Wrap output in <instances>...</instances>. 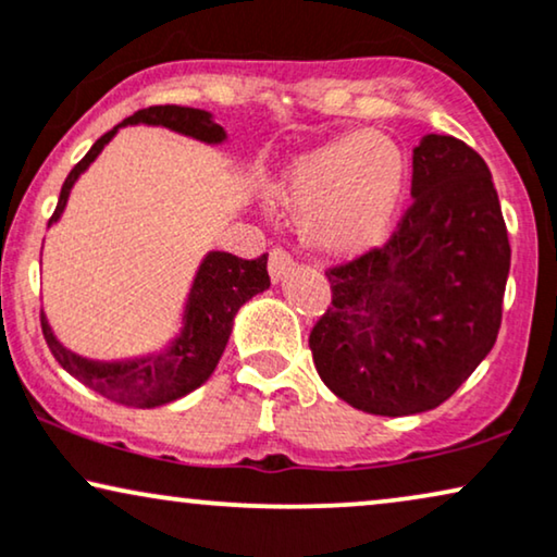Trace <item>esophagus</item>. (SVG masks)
Returning a JSON list of instances; mask_svg holds the SVG:
<instances>
[{"instance_id": "34e87169", "label": "esophagus", "mask_w": 557, "mask_h": 557, "mask_svg": "<svg viewBox=\"0 0 557 557\" xmlns=\"http://www.w3.org/2000/svg\"><path fill=\"white\" fill-rule=\"evenodd\" d=\"M267 270H270L272 283H283V280L287 277V272L293 270L290 255H287L285 249H272L270 251V264H267Z\"/></svg>"}]
</instances>
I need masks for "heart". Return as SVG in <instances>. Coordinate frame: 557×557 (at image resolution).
<instances>
[{
  "instance_id": "heart-1",
  "label": "heart",
  "mask_w": 557,
  "mask_h": 557,
  "mask_svg": "<svg viewBox=\"0 0 557 557\" xmlns=\"http://www.w3.org/2000/svg\"><path fill=\"white\" fill-rule=\"evenodd\" d=\"M405 196V158L380 132H359L295 154L274 175L270 198L302 219V242L325 259L382 247Z\"/></svg>"
}]
</instances>
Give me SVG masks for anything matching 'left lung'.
I'll use <instances>...</instances> for the list:
<instances>
[{"label": "left lung", "mask_w": 557, "mask_h": 557, "mask_svg": "<svg viewBox=\"0 0 557 557\" xmlns=\"http://www.w3.org/2000/svg\"><path fill=\"white\" fill-rule=\"evenodd\" d=\"M410 193L384 247L325 272L333 300L310 331L325 387L387 418L446 403L486 359L511 262L492 173L461 139H420Z\"/></svg>", "instance_id": "left-lung-1"}]
</instances>
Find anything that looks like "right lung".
<instances>
[{"label": "right lung", "mask_w": 557, "mask_h": 557, "mask_svg": "<svg viewBox=\"0 0 557 557\" xmlns=\"http://www.w3.org/2000/svg\"><path fill=\"white\" fill-rule=\"evenodd\" d=\"M129 124L165 127L206 145L226 143V129L216 124L211 111L190 107L139 109L137 114L127 116L122 124H116L114 129L96 139L86 158L71 170L61 188L55 213L50 216V224H55L63 216L71 188L76 185L78 177L99 158L116 132L129 127ZM267 287H270L267 255L259 259H239L228 255V251L213 249L201 259L196 277H193L188 298H185L183 306L181 331L160 351L119 361L86 359V356L71 351L55 338L46 313L40 315L42 336H46L58 364L71 376H76L81 384H86L88 389L99 392L111 403L147 410V407L175 403V399L185 397L209 380L221 354H224L228 336H232L234 315L239 313L244 302L264 293Z\"/></svg>", "instance_id": "right-lung-1"}]
</instances>
